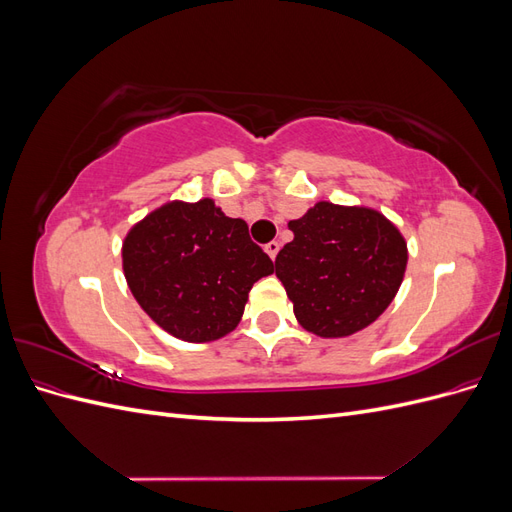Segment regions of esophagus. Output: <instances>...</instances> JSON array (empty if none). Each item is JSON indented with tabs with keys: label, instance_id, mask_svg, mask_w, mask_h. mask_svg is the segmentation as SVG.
Listing matches in <instances>:
<instances>
[{
	"label": "esophagus",
	"instance_id": "1",
	"mask_svg": "<svg viewBox=\"0 0 512 512\" xmlns=\"http://www.w3.org/2000/svg\"><path fill=\"white\" fill-rule=\"evenodd\" d=\"M265 252H267L271 258H275L277 252H280V241H269V243L265 245Z\"/></svg>",
	"mask_w": 512,
	"mask_h": 512
}]
</instances>
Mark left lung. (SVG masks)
<instances>
[{
    "mask_svg": "<svg viewBox=\"0 0 512 512\" xmlns=\"http://www.w3.org/2000/svg\"><path fill=\"white\" fill-rule=\"evenodd\" d=\"M294 239L275 258L301 327L346 337L369 327L404 280L408 250L382 213L318 203L288 222Z\"/></svg>",
    "mask_w": 512,
    "mask_h": 512,
    "instance_id": "left-lung-1",
    "label": "left lung"
}]
</instances>
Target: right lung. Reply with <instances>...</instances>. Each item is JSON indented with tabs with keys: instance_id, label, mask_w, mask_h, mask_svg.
<instances>
[{
	"instance_id": "1",
	"label": "right lung",
	"mask_w": 512,
	"mask_h": 512,
	"mask_svg": "<svg viewBox=\"0 0 512 512\" xmlns=\"http://www.w3.org/2000/svg\"><path fill=\"white\" fill-rule=\"evenodd\" d=\"M123 273L145 312L183 342L203 344L237 327L247 294L273 260L247 224L213 200L168 203L123 241Z\"/></svg>"
}]
</instances>
